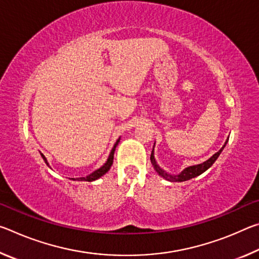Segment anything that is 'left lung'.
<instances>
[{
	"instance_id": "8db88e82",
	"label": "left lung",
	"mask_w": 259,
	"mask_h": 259,
	"mask_svg": "<svg viewBox=\"0 0 259 259\" xmlns=\"http://www.w3.org/2000/svg\"><path fill=\"white\" fill-rule=\"evenodd\" d=\"M227 142H229V139L226 140L224 146H223L221 150H219L217 153H214V154L210 157V159H208L207 161H204L203 163H200V164H196V165H191V166H187V168H185L183 170V171L179 174V175H170V174H166L163 169H161L159 165H157L156 161L154 159V147H153L152 150V153H151V162L153 166H154L155 171L160 175L161 177L165 178L166 181L169 182H186L188 181V179H192L194 177H198L200 176L201 174H203L205 170H208L210 166H211L214 161H216L218 159V156L221 155L222 151L224 150V147L226 146Z\"/></svg>"
}]
</instances>
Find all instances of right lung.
I'll use <instances>...</instances> for the list:
<instances>
[{"label": "right lung", "mask_w": 259, "mask_h": 259, "mask_svg": "<svg viewBox=\"0 0 259 259\" xmlns=\"http://www.w3.org/2000/svg\"><path fill=\"white\" fill-rule=\"evenodd\" d=\"M119 142H120V138L116 140V143H115V144H114V146H113V148H112V151H111V153H109V156H108V159H107V161H106V162H105V164H104V165L100 166L99 169L96 170V171H94L93 174L88 175L87 177H81V178H77V181L94 182V181H96V179H98V178H100V177H102V176H104V175L108 171L109 168H111L112 164H113L114 152H115V148H116V146H117V144H119ZM41 155H42L43 160H45L46 163H47L48 165H49V163H48V161H47V159H46V156L43 155L42 153H41ZM72 179H73V181H75V179H74V178H72Z\"/></svg>", "instance_id": "right-lung-1"}]
</instances>
